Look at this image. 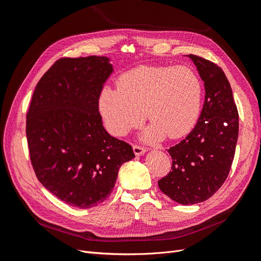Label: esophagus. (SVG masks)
I'll return each instance as SVG.
<instances>
[{"mask_svg":"<svg viewBox=\"0 0 261 261\" xmlns=\"http://www.w3.org/2000/svg\"><path fill=\"white\" fill-rule=\"evenodd\" d=\"M133 150H134V153H135L136 155H141L146 152V149L139 145H134Z\"/></svg>","mask_w":261,"mask_h":261,"instance_id":"esophagus-1","label":"esophagus"}]
</instances>
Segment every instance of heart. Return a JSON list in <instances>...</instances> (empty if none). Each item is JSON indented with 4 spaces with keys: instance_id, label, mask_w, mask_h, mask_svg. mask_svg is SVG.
Segmentation results:
<instances>
[{
    "instance_id": "heart-1",
    "label": "heart",
    "mask_w": 261,
    "mask_h": 261,
    "mask_svg": "<svg viewBox=\"0 0 261 261\" xmlns=\"http://www.w3.org/2000/svg\"><path fill=\"white\" fill-rule=\"evenodd\" d=\"M202 84L185 66H139L117 80L116 88L105 87L99 111L107 129L123 136L146 117L151 124L147 138L184 136L199 114Z\"/></svg>"
}]
</instances>
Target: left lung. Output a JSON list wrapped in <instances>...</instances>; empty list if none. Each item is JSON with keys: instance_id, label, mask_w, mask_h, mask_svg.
<instances>
[{"instance_id": "8db88e82", "label": "left lung", "mask_w": 261, "mask_h": 261, "mask_svg": "<svg viewBox=\"0 0 261 261\" xmlns=\"http://www.w3.org/2000/svg\"><path fill=\"white\" fill-rule=\"evenodd\" d=\"M188 57L203 81L204 103L193 130L168 149L171 171L158 180L161 192L181 204L207 200L223 185L239 137V112L224 72L198 55Z\"/></svg>"}]
</instances>
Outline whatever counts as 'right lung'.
Masks as SVG:
<instances>
[{"mask_svg":"<svg viewBox=\"0 0 261 261\" xmlns=\"http://www.w3.org/2000/svg\"><path fill=\"white\" fill-rule=\"evenodd\" d=\"M103 57L62 58L37 84L27 112L29 156L39 181L59 199L96 207L113 191L133 148L109 135L99 98L112 73Z\"/></svg>","mask_w":261,"mask_h":261,"instance_id":"right-lung-1","label":"right lung"}]
</instances>
